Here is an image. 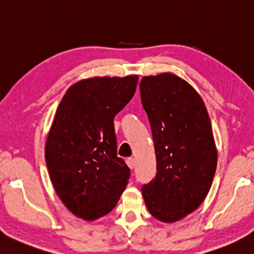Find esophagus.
Listing matches in <instances>:
<instances>
[{"label": "esophagus", "instance_id": "obj_1", "mask_svg": "<svg viewBox=\"0 0 254 254\" xmlns=\"http://www.w3.org/2000/svg\"><path fill=\"white\" fill-rule=\"evenodd\" d=\"M127 166L131 168V170H133L134 166H135V162H134V158H132V157H128L127 158Z\"/></svg>", "mask_w": 254, "mask_h": 254}]
</instances>
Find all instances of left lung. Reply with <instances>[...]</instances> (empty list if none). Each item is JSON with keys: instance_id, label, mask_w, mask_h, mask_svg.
<instances>
[{"instance_id": "1", "label": "left lung", "mask_w": 254, "mask_h": 254, "mask_svg": "<svg viewBox=\"0 0 254 254\" xmlns=\"http://www.w3.org/2000/svg\"><path fill=\"white\" fill-rule=\"evenodd\" d=\"M140 90L157 166L143 198L154 218L176 222L195 211L211 187L218 154L210 119L199 93L172 72L143 77Z\"/></svg>"}]
</instances>
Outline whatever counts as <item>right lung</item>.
Masks as SVG:
<instances>
[{"instance_id":"right-lung-1","label":"right lung","mask_w":254,"mask_h":254,"mask_svg":"<svg viewBox=\"0 0 254 254\" xmlns=\"http://www.w3.org/2000/svg\"><path fill=\"white\" fill-rule=\"evenodd\" d=\"M138 77H92L68 89L48 132L45 158L58 197L74 216L108 215L127 185L130 168L117 154L113 119L130 102Z\"/></svg>"}]
</instances>
